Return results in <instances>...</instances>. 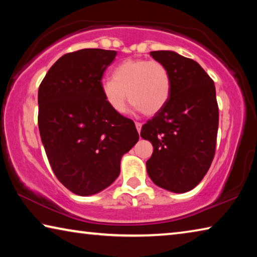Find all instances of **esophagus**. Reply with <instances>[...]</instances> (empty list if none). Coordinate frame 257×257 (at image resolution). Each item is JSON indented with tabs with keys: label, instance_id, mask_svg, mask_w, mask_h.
Returning <instances> with one entry per match:
<instances>
[{
	"label": "esophagus",
	"instance_id": "esophagus-1",
	"mask_svg": "<svg viewBox=\"0 0 257 257\" xmlns=\"http://www.w3.org/2000/svg\"><path fill=\"white\" fill-rule=\"evenodd\" d=\"M135 124H136L137 132H138V133H141V130H142V123H141V122H136Z\"/></svg>",
	"mask_w": 257,
	"mask_h": 257
}]
</instances>
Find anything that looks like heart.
Listing matches in <instances>:
<instances>
[{"label":"heart","mask_w":257,"mask_h":257,"mask_svg":"<svg viewBox=\"0 0 257 257\" xmlns=\"http://www.w3.org/2000/svg\"><path fill=\"white\" fill-rule=\"evenodd\" d=\"M104 101L115 113H123L128 97L135 110L153 115L162 110L171 92V77L164 64L158 61L127 59L101 84Z\"/></svg>","instance_id":"heart-1"}]
</instances>
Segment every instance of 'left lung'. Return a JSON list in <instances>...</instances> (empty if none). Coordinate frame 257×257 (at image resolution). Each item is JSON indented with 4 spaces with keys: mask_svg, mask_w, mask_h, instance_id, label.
I'll list each match as a JSON object with an SVG mask.
<instances>
[{
    "mask_svg": "<svg viewBox=\"0 0 257 257\" xmlns=\"http://www.w3.org/2000/svg\"><path fill=\"white\" fill-rule=\"evenodd\" d=\"M171 77L170 96L162 110L142 127L153 145L146 162L156 186L181 194L195 188L214 158L219 107L215 86L196 61L173 51H153Z\"/></svg>",
    "mask_w": 257,
    "mask_h": 257,
    "instance_id": "1",
    "label": "left lung"
}]
</instances>
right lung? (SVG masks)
Returning <instances> with one entry per match:
<instances>
[{"label":"right lung","mask_w":257,"mask_h":257,"mask_svg":"<svg viewBox=\"0 0 257 257\" xmlns=\"http://www.w3.org/2000/svg\"><path fill=\"white\" fill-rule=\"evenodd\" d=\"M116 51L64 54L38 88V128L54 175L79 196H92L120 175L123 154L139 135L132 120L104 101L101 80Z\"/></svg>","instance_id":"1"}]
</instances>
